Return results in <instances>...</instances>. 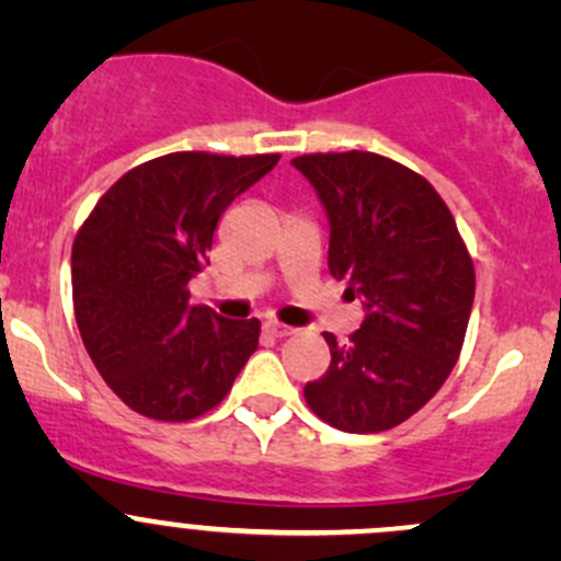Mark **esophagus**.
<instances>
[{"instance_id": "obj_1", "label": "esophagus", "mask_w": 561, "mask_h": 561, "mask_svg": "<svg viewBox=\"0 0 561 561\" xmlns=\"http://www.w3.org/2000/svg\"><path fill=\"white\" fill-rule=\"evenodd\" d=\"M263 328H265V333H271V336H276V339L290 336V333H293L290 325H285V322H276V320L263 322Z\"/></svg>"}]
</instances>
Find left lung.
<instances>
[{
	"mask_svg": "<svg viewBox=\"0 0 561 561\" xmlns=\"http://www.w3.org/2000/svg\"><path fill=\"white\" fill-rule=\"evenodd\" d=\"M331 222L328 268L366 317L304 399L328 426L377 434L415 415L454 371L474 301V265L439 192L371 151L293 160Z\"/></svg>",
	"mask_w": 561,
	"mask_h": 561,
	"instance_id": "left-lung-1",
	"label": "left lung"
}]
</instances>
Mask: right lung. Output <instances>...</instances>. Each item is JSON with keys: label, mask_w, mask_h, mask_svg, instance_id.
Wrapping results in <instances>:
<instances>
[{"label": "right lung", "mask_w": 561, "mask_h": 561, "mask_svg": "<svg viewBox=\"0 0 561 561\" xmlns=\"http://www.w3.org/2000/svg\"><path fill=\"white\" fill-rule=\"evenodd\" d=\"M279 154L173 151L105 192L72 244V307L107 388L146 417L184 423L214 410L257 350L260 320L192 307L225 208Z\"/></svg>", "instance_id": "add662e5"}]
</instances>
